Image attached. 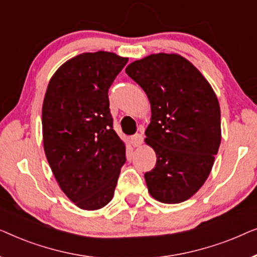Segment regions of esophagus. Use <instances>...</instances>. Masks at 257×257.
<instances>
[{
    "label": "esophagus",
    "instance_id": "obj_1",
    "mask_svg": "<svg viewBox=\"0 0 257 257\" xmlns=\"http://www.w3.org/2000/svg\"><path fill=\"white\" fill-rule=\"evenodd\" d=\"M131 142H132V145L133 146L139 147L143 144V142H144V137H143V135H140V133H138V135H135V136L132 137Z\"/></svg>",
    "mask_w": 257,
    "mask_h": 257
}]
</instances>
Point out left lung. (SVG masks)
Wrapping results in <instances>:
<instances>
[{
  "instance_id": "1",
  "label": "left lung",
  "mask_w": 257,
  "mask_h": 257,
  "mask_svg": "<svg viewBox=\"0 0 257 257\" xmlns=\"http://www.w3.org/2000/svg\"><path fill=\"white\" fill-rule=\"evenodd\" d=\"M126 73L151 104L145 143L157 164L145 173L149 193L163 203H180L201 188L221 143L219 100L205 76L179 54H152Z\"/></svg>"
}]
</instances>
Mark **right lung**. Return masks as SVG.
I'll return each mask as SVG.
<instances>
[{"instance_id": "right-lung-1", "label": "right lung", "mask_w": 257, "mask_h": 257, "mask_svg": "<svg viewBox=\"0 0 257 257\" xmlns=\"http://www.w3.org/2000/svg\"><path fill=\"white\" fill-rule=\"evenodd\" d=\"M127 61L114 52H84L63 63L48 84L42 106L45 157L63 193L80 209L111 201L126 161L107 92Z\"/></svg>"}]
</instances>
